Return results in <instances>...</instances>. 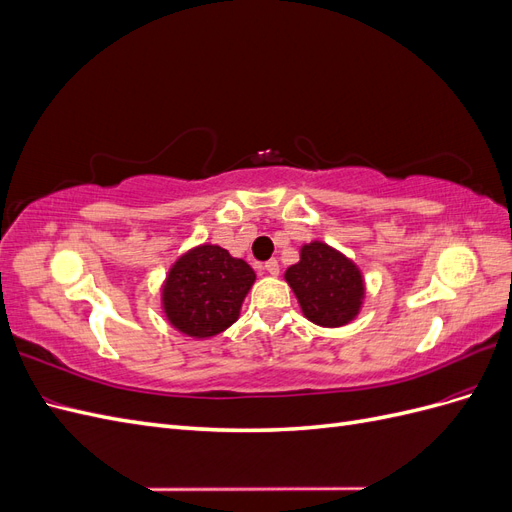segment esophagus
<instances>
[{
	"label": "esophagus",
	"instance_id": "34e87169",
	"mask_svg": "<svg viewBox=\"0 0 512 512\" xmlns=\"http://www.w3.org/2000/svg\"><path fill=\"white\" fill-rule=\"evenodd\" d=\"M265 269H267V273H271V275H280V262H277L275 258H271V260L265 262Z\"/></svg>",
	"mask_w": 512,
	"mask_h": 512
}]
</instances>
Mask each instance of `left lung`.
Returning <instances> with one entry per match:
<instances>
[{
    "label": "left lung",
    "mask_w": 512,
    "mask_h": 512,
    "mask_svg": "<svg viewBox=\"0 0 512 512\" xmlns=\"http://www.w3.org/2000/svg\"><path fill=\"white\" fill-rule=\"evenodd\" d=\"M284 280L297 297L303 316L324 329L346 327L361 314L365 277L359 265L324 241L301 245V258Z\"/></svg>",
    "instance_id": "8db88e82"
}]
</instances>
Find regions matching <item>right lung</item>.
<instances>
[{"mask_svg": "<svg viewBox=\"0 0 512 512\" xmlns=\"http://www.w3.org/2000/svg\"><path fill=\"white\" fill-rule=\"evenodd\" d=\"M256 282L243 258L220 245L203 243L170 265L160 288L164 318L192 339H209L237 322L247 292Z\"/></svg>", "mask_w": 512, "mask_h": 512, "instance_id": "add662e5", "label": "right lung"}]
</instances>
